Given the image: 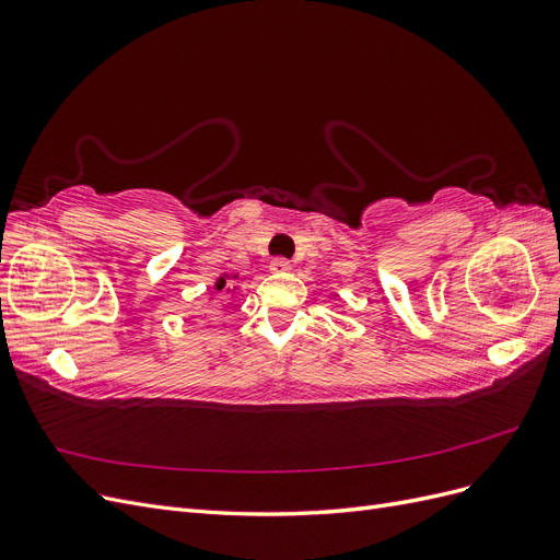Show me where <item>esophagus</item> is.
Here are the masks:
<instances>
[{"label":"esophagus","instance_id":"obj_1","mask_svg":"<svg viewBox=\"0 0 560 560\" xmlns=\"http://www.w3.org/2000/svg\"><path fill=\"white\" fill-rule=\"evenodd\" d=\"M270 270H273V273H287V270H292V264L287 261L284 257H276L273 261H270V266H268Z\"/></svg>","mask_w":560,"mask_h":560}]
</instances>
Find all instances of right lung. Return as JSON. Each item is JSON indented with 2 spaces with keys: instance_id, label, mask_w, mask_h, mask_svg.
Listing matches in <instances>:
<instances>
[{
  "instance_id": "right-lung-1",
  "label": "right lung",
  "mask_w": 560,
  "mask_h": 560,
  "mask_svg": "<svg viewBox=\"0 0 560 560\" xmlns=\"http://www.w3.org/2000/svg\"><path fill=\"white\" fill-rule=\"evenodd\" d=\"M224 287H226V280L222 278V280H219V282H217V292H224Z\"/></svg>"
}]
</instances>
